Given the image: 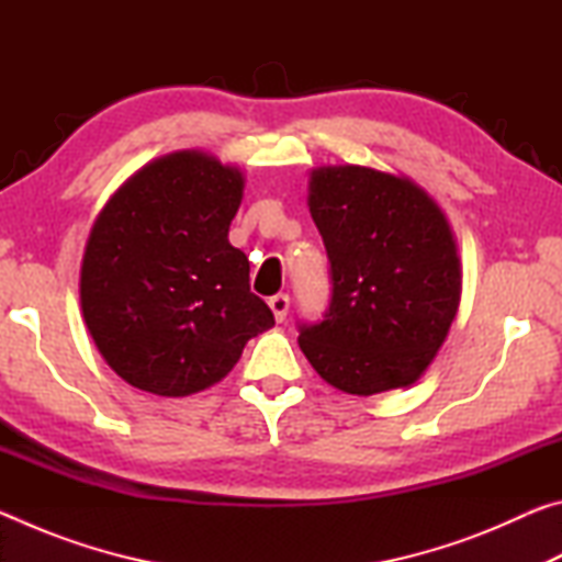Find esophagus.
Listing matches in <instances>:
<instances>
[{
  "label": "esophagus",
  "instance_id": "1",
  "mask_svg": "<svg viewBox=\"0 0 562 562\" xmlns=\"http://www.w3.org/2000/svg\"><path fill=\"white\" fill-rule=\"evenodd\" d=\"M272 315L278 322L288 319V312H290V294H274V297L268 300Z\"/></svg>",
  "mask_w": 562,
  "mask_h": 562
}]
</instances>
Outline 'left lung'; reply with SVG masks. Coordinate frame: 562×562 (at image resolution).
<instances>
[{"instance_id":"1","label":"left lung","mask_w":562,"mask_h":562,"mask_svg":"<svg viewBox=\"0 0 562 562\" xmlns=\"http://www.w3.org/2000/svg\"><path fill=\"white\" fill-rule=\"evenodd\" d=\"M310 213L329 260V304L300 322V349L347 394L414 384L459 310L461 262L441 207L412 180L361 166L319 168Z\"/></svg>"}]
</instances>
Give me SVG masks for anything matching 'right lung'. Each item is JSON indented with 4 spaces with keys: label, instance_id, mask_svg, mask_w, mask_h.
Segmentation results:
<instances>
[{
    "label": "right lung",
    "instance_id": "obj_1",
    "mask_svg": "<svg viewBox=\"0 0 562 562\" xmlns=\"http://www.w3.org/2000/svg\"><path fill=\"white\" fill-rule=\"evenodd\" d=\"M240 201V170L180 150L103 207L83 252L81 310L123 382L158 396L201 392L274 325L250 292L245 252L227 243Z\"/></svg>",
    "mask_w": 562,
    "mask_h": 562
}]
</instances>
